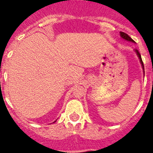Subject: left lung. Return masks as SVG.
I'll list each match as a JSON object with an SVG mask.
<instances>
[{
    "label": "left lung",
    "instance_id": "left-lung-1",
    "mask_svg": "<svg viewBox=\"0 0 153 153\" xmlns=\"http://www.w3.org/2000/svg\"><path fill=\"white\" fill-rule=\"evenodd\" d=\"M120 36H121V37H122L123 39H124V40H128V41H131V42H135L134 40H132V39L131 38L130 36H129V35L126 34V33H124V32H120ZM135 51H136V54H137L138 57L140 58V63H141L142 67H143V72H144V74H145V71H144V65H143V60H142L141 55H140V53H139V51H138L137 50H135Z\"/></svg>",
    "mask_w": 153,
    "mask_h": 153
}]
</instances>
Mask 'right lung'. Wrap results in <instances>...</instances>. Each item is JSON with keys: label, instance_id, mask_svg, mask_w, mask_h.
<instances>
[{"label": "right lung", "instance_id": "obj_1", "mask_svg": "<svg viewBox=\"0 0 153 153\" xmlns=\"http://www.w3.org/2000/svg\"><path fill=\"white\" fill-rule=\"evenodd\" d=\"M55 122H56V121H55Z\"/></svg>", "mask_w": 153, "mask_h": 153}]
</instances>
